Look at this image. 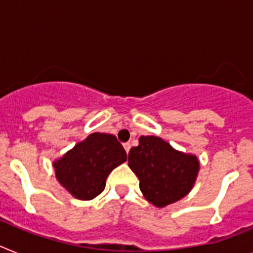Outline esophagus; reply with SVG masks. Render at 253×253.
<instances>
[{
  "instance_id": "34e87169",
  "label": "esophagus",
  "mask_w": 253,
  "mask_h": 253,
  "mask_svg": "<svg viewBox=\"0 0 253 253\" xmlns=\"http://www.w3.org/2000/svg\"><path fill=\"white\" fill-rule=\"evenodd\" d=\"M123 148H125V150L128 153V152H130V149H131V144L130 143H125V144H123Z\"/></svg>"
}]
</instances>
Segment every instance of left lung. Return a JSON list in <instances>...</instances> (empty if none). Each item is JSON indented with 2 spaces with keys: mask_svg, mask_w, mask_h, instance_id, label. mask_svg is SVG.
Instances as JSON below:
<instances>
[{
  "mask_svg": "<svg viewBox=\"0 0 253 253\" xmlns=\"http://www.w3.org/2000/svg\"><path fill=\"white\" fill-rule=\"evenodd\" d=\"M128 166L139 177L145 199L166 207L184 198L194 185L199 161L193 154L173 149L158 136H140L139 145L128 153Z\"/></svg>",
  "mask_w": 253,
  "mask_h": 253,
  "instance_id": "1",
  "label": "left lung"
}]
</instances>
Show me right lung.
I'll return each instance as SVG.
<instances>
[{
  "label": "right lung",
  "instance_id": "1",
  "mask_svg": "<svg viewBox=\"0 0 253 253\" xmlns=\"http://www.w3.org/2000/svg\"><path fill=\"white\" fill-rule=\"evenodd\" d=\"M126 159V150L114 135L94 132L52 166L58 181L74 198L90 201L103 192L108 175Z\"/></svg>",
  "mask_w": 253,
  "mask_h": 253
}]
</instances>
